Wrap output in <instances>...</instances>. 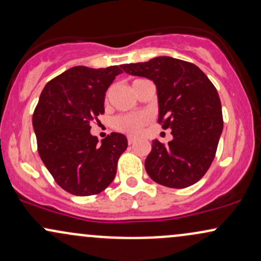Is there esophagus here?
Here are the masks:
<instances>
[{"mask_svg": "<svg viewBox=\"0 0 261 261\" xmlns=\"http://www.w3.org/2000/svg\"><path fill=\"white\" fill-rule=\"evenodd\" d=\"M135 141H136V137L135 136H127V142H128V145H133V143L135 142Z\"/></svg>", "mask_w": 261, "mask_h": 261, "instance_id": "1", "label": "esophagus"}]
</instances>
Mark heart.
<instances>
[{
  "label": "heart",
  "mask_w": 261,
  "mask_h": 261,
  "mask_svg": "<svg viewBox=\"0 0 261 261\" xmlns=\"http://www.w3.org/2000/svg\"><path fill=\"white\" fill-rule=\"evenodd\" d=\"M147 121L148 119L145 114H125L115 119L114 126L124 133L137 134L147 124Z\"/></svg>",
  "instance_id": "b5f03b06"
}]
</instances>
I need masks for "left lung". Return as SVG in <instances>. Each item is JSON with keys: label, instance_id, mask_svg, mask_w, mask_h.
<instances>
[{"label": "left lung", "instance_id": "8db88e82", "mask_svg": "<svg viewBox=\"0 0 261 261\" xmlns=\"http://www.w3.org/2000/svg\"><path fill=\"white\" fill-rule=\"evenodd\" d=\"M121 68L154 83L158 122L163 128H172L168 145L152 141L145 161L149 178L174 189L195 184L211 166L223 130L222 107L215 86L196 65L169 56L121 65Z\"/></svg>", "mask_w": 261, "mask_h": 261}]
</instances>
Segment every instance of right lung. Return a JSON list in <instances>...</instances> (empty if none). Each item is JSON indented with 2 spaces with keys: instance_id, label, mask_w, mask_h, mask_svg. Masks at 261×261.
Returning a JSON list of instances; mask_svg holds the SVG:
<instances>
[{
  "instance_id": "1",
  "label": "right lung",
  "mask_w": 261,
  "mask_h": 261,
  "mask_svg": "<svg viewBox=\"0 0 261 261\" xmlns=\"http://www.w3.org/2000/svg\"><path fill=\"white\" fill-rule=\"evenodd\" d=\"M120 67H71L46 83L33 114L39 155L55 181L73 195H95L109 187L127 148L125 135L112 133L98 143L91 134Z\"/></svg>"
}]
</instances>
